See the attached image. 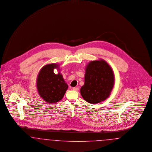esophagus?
I'll use <instances>...</instances> for the list:
<instances>
[{
	"label": "esophagus",
	"instance_id": "esophagus-1",
	"mask_svg": "<svg viewBox=\"0 0 152 152\" xmlns=\"http://www.w3.org/2000/svg\"><path fill=\"white\" fill-rule=\"evenodd\" d=\"M73 90L74 91H78L79 90V88L78 87H73Z\"/></svg>",
	"mask_w": 152,
	"mask_h": 152
}]
</instances>
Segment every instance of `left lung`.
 I'll return each instance as SVG.
<instances>
[{"mask_svg": "<svg viewBox=\"0 0 152 152\" xmlns=\"http://www.w3.org/2000/svg\"><path fill=\"white\" fill-rule=\"evenodd\" d=\"M114 83L113 72L106 61H90L86 67L85 84L80 88V94L87 102L99 103L110 96Z\"/></svg>", "mask_w": 152, "mask_h": 152, "instance_id": "obj_1", "label": "left lung"}]
</instances>
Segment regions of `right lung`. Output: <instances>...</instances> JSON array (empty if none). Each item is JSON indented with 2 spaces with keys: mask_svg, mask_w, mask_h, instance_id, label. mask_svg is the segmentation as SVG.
Masks as SVG:
<instances>
[{
  "mask_svg": "<svg viewBox=\"0 0 152 152\" xmlns=\"http://www.w3.org/2000/svg\"><path fill=\"white\" fill-rule=\"evenodd\" d=\"M56 68L58 73L56 75L53 69ZM59 65L50 64L43 66L38 73L36 87L41 98L48 103H55L63 98L68 85L59 72Z\"/></svg>",
  "mask_w": 152,
  "mask_h": 152,
  "instance_id": "add662e5",
  "label": "right lung"
}]
</instances>
